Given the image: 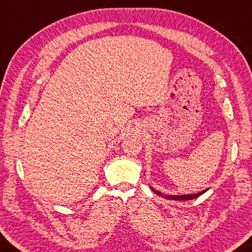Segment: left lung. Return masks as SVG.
I'll use <instances>...</instances> for the list:
<instances>
[{
	"label": "left lung",
	"instance_id": "left-lung-1",
	"mask_svg": "<svg viewBox=\"0 0 252 252\" xmlns=\"http://www.w3.org/2000/svg\"><path fill=\"white\" fill-rule=\"evenodd\" d=\"M152 190L154 191L155 194H158L159 196H162V197H165L167 199H173V200H189V199H194L196 197H198V196H200L202 194H204L206 190H202L200 193H197V194H193V195H178V196H175V195H164L162 193H159V191H158L157 189H152Z\"/></svg>",
	"mask_w": 252,
	"mask_h": 252
}]
</instances>
